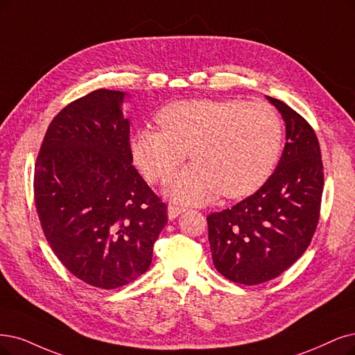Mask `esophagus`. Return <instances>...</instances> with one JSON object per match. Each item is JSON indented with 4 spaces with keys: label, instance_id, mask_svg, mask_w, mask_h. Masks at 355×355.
<instances>
[{
    "label": "esophagus",
    "instance_id": "1",
    "mask_svg": "<svg viewBox=\"0 0 355 355\" xmlns=\"http://www.w3.org/2000/svg\"><path fill=\"white\" fill-rule=\"evenodd\" d=\"M184 211H186L184 207H180L177 205H169L168 206V218L169 219H175L178 215H181Z\"/></svg>",
    "mask_w": 355,
    "mask_h": 355
}]
</instances>
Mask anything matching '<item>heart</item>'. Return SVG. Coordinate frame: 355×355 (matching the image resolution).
Segmentation results:
<instances>
[{
	"mask_svg": "<svg viewBox=\"0 0 355 355\" xmlns=\"http://www.w3.org/2000/svg\"><path fill=\"white\" fill-rule=\"evenodd\" d=\"M156 120L162 130L136 131L131 152L143 175L157 182L173 174L190 150L194 164L166 186L169 198L182 203L252 194L270 177L282 152V120L265 102L182 101L166 105Z\"/></svg>",
	"mask_w": 355,
	"mask_h": 355,
	"instance_id": "heart-1",
	"label": "heart"
}]
</instances>
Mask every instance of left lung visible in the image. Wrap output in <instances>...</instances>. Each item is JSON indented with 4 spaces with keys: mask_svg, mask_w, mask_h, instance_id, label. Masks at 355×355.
Masks as SVG:
<instances>
[{
    "mask_svg": "<svg viewBox=\"0 0 355 355\" xmlns=\"http://www.w3.org/2000/svg\"><path fill=\"white\" fill-rule=\"evenodd\" d=\"M286 143L275 173L254 194L207 216L216 270L232 282L257 285L279 277L301 257L320 216L323 164L313 127L279 99Z\"/></svg>",
    "mask_w": 355,
    "mask_h": 355,
    "instance_id": "8db88e82",
    "label": "left lung"
}]
</instances>
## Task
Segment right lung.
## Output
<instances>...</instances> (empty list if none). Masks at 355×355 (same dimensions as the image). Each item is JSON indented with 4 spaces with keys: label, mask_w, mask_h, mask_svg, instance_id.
Here are the masks:
<instances>
[{
    "label": "right lung",
    "mask_w": 355,
    "mask_h": 355,
    "mask_svg": "<svg viewBox=\"0 0 355 355\" xmlns=\"http://www.w3.org/2000/svg\"><path fill=\"white\" fill-rule=\"evenodd\" d=\"M125 94L98 89L51 121L33 177L36 212L52 252L80 281L114 288L150 266L166 205L135 168Z\"/></svg>",
    "instance_id": "1"
}]
</instances>
